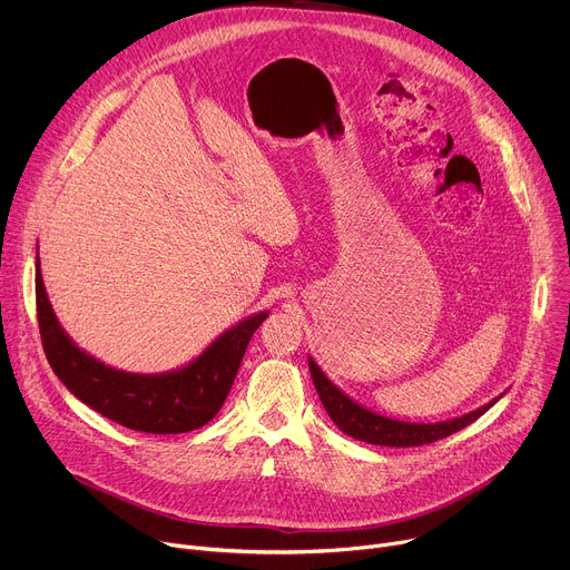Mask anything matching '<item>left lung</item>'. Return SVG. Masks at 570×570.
<instances>
[{
    "label": "left lung",
    "instance_id": "8db88e82",
    "mask_svg": "<svg viewBox=\"0 0 570 570\" xmlns=\"http://www.w3.org/2000/svg\"><path fill=\"white\" fill-rule=\"evenodd\" d=\"M308 370H311V379L313 385L317 390V396L324 405V411L334 420V424L350 438L358 440V442H367V444H379V446H422V444H431L438 442L442 438H449L458 431H462L464 426H469L471 422H475L480 415H484L492 405L505 394L492 399L490 403L480 405V409L446 420V422H435V424H415V422H401V420H392L385 415H379L365 405L356 403L352 396H347L338 385H334L327 374H324L317 363L308 356Z\"/></svg>",
    "mask_w": 570,
    "mask_h": 570
}]
</instances>
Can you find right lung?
Masks as SVG:
<instances>
[{
  "instance_id": "add662e5",
  "label": "right lung",
  "mask_w": 570,
  "mask_h": 570,
  "mask_svg": "<svg viewBox=\"0 0 570 570\" xmlns=\"http://www.w3.org/2000/svg\"><path fill=\"white\" fill-rule=\"evenodd\" d=\"M36 306L47 361L62 385L104 417L153 435L189 433L216 417L253 334L268 317V311H259L240 320L178 370L135 374L97 361L65 334L47 297L38 255Z\"/></svg>"
}]
</instances>
